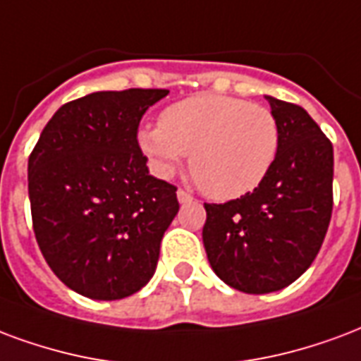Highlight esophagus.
Instances as JSON below:
<instances>
[{
  "instance_id": "1",
  "label": "esophagus",
  "mask_w": 361,
  "mask_h": 361,
  "mask_svg": "<svg viewBox=\"0 0 361 361\" xmlns=\"http://www.w3.org/2000/svg\"><path fill=\"white\" fill-rule=\"evenodd\" d=\"M178 201L180 202H191L193 201V195L185 191V189H178Z\"/></svg>"
}]
</instances>
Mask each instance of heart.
Segmentation results:
<instances>
[{
  "mask_svg": "<svg viewBox=\"0 0 361 361\" xmlns=\"http://www.w3.org/2000/svg\"><path fill=\"white\" fill-rule=\"evenodd\" d=\"M137 141L160 176L191 154L195 183L214 199H233L269 173L279 153V124L268 106L207 93L164 109L159 124L141 128Z\"/></svg>",
  "mask_w": 361,
  "mask_h": 361,
  "instance_id": "heart-1",
  "label": "heart"
}]
</instances>
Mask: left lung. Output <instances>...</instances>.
Instances as JSON below:
<instances>
[{"label": "left lung", "mask_w": 361, "mask_h": 361, "mask_svg": "<svg viewBox=\"0 0 361 361\" xmlns=\"http://www.w3.org/2000/svg\"><path fill=\"white\" fill-rule=\"evenodd\" d=\"M268 99L279 124V153L255 191L204 202L202 243L229 287L266 295L312 266L333 212V145L302 106Z\"/></svg>", "instance_id": "8db88e82"}]
</instances>
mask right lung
<instances>
[{"label": "right lung", "instance_id": "obj_1", "mask_svg": "<svg viewBox=\"0 0 361 361\" xmlns=\"http://www.w3.org/2000/svg\"><path fill=\"white\" fill-rule=\"evenodd\" d=\"M168 90L97 92L45 124L28 159L32 228L53 274L93 300H120L153 277L178 188L149 176L137 128Z\"/></svg>", "mask_w": 361, "mask_h": 361}]
</instances>
